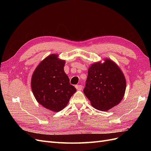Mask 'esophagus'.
Returning a JSON list of instances; mask_svg holds the SVG:
<instances>
[{
    "label": "esophagus",
    "instance_id": "esophagus-1",
    "mask_svg": "<svg viewBox=\"0 0 151 151\" xmlns=\"http://www.w3.org/2000/svg\"><path fill=\"white\" fill-rule=\"evenodd\" d=\"M76 88L77 89V90H82L83 89V86H82V85H76Z\"/></svg>",
    "mask_w": 151,
    "mask_h": 151
}]
</instances>
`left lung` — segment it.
I'll list each match as a JSON object with an SVG mask.
<instances>
[{"instance_id": "8db88e82", "label": "left lung", "mask_w": 151, "mask_h": 151, "mask_svg": "<svg viewBox=\"0 0 151 151\" xmlns=\"http://www.w3.org/2000/svg\"><path fill=\"white\" fill-rule=\"evenodd\" d=\"M125 89V76L111 59L95 62L89 67L83 91L94 108L106 111L116 106L124 97Z\"/></svg>"}]
</instances>
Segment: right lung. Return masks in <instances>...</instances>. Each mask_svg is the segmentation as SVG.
Returning <instances> with one entry per match:
<instances>
[{"label":"right lung","mask_w":151,"mask_h":151,"mask_svg":"<svg viewBox=\"0 0 151 151\" xmlns=\"http://www.w3.org/2000/svg\"><path fill=\"white\" fill-rule=\"evenodd\" d=\"M65 63L58 54H51L39 63L31 77V89L36 101L54 112L64 108L76 92L63 70Z\"/></svg>","instance_id":"add662e5"}]
</instances>
